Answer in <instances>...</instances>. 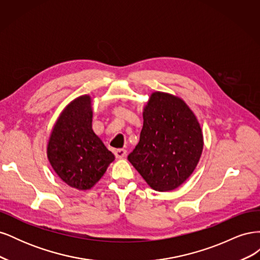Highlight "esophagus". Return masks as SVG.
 <instances>
[{"instance_id": "esophagus-1", "label": "esophagus", "mask_w": 260, "mask_h": 260, "mask_svg": "<svg viewBox=\"0 0 260 260\" xmlns=\"http://www.w3.org/2000/svg\"><path fill=\"white\" fill-rule=\"evenodd\" d=\"M125 155H127V151H125L124 148H118L115 151V156L117 158H123Z\"/></svg>"}]
</instances>
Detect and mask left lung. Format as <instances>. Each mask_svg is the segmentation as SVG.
I'll list each match as a JSON object with an SVG mask.
<instances>
[{
	"instance_id": "1",
	"label": "left lung",
	"mask_w": 260,
	"mask_h": 260,
	"mask_svg": "<svg viewBox=\"0 0 260 260\" xmlns=\"http://www.w3.org/2000/svg\"><path fill=\"white\" fill-rule=\"evenodd\" d=\"M204 137L200 121L184 100L155 91L143 107L140 141L128 160L153 190H176L200 161Z\"/></svg>"
}]
</instances>
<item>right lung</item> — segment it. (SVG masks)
Segmentation results:
<instances>
[{
  "mask_svg": "<svg viewBox=\"0 0 260 260\" xmlns=\"http://www.w3.org/2000/svg\"><path fill=\"white\" fill-rule=\"evenodd\" d=\"M93 100L89 94L70 101L50 133L46 155L53 170L67 185L90 190L104 176L114 154L92 129Z\"/></svg>",
  "mask_w": 260,
  "mask_h": 260,
  "instance_id": "obj_1",
  "label": "right lung"
}]
</instances>
